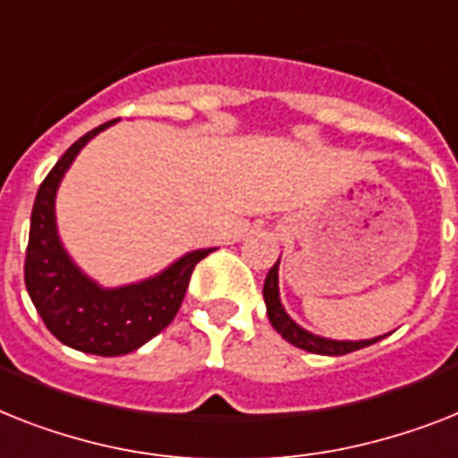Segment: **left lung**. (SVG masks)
I'll list each match as a JSON object with an SVG mask.
<instances>
[{
  "mask_svg": "<svg viewBox=\"0 0 458 458\" xmlns=\"http://www.w3.org/2000/svg\"><path fill=\"white\" fill-rule=\"evenodd\" d=\"M277 266L280 261L270 267V273L266 277V284H263V299H266L267 308V319L270 325L277 329L284 341H289L292 345L301 348V351L315 352V355H345V352L360 351V348H367V345L377 344L384 336L378 338H367V341H334V338H322L315 336V334L306 332L303 327H299L287 315L284 306L280 303V289H277Z\"/></svg>",
  "mask_w": 458,
  "mask_h": 458,
  "instance_id": "obj_1",
  "label": "left lung"
}]
</instances>
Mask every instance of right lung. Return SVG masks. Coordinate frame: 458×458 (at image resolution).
Listing matches in <instances>:
<instances>
[{
    "label": "right lung",
    "instance_id": "add662e5",
    "mask_svg": "<svg viewBox=\"0 0 458 458\" xmlns=\"http://www.w3.org/2000/svg\"><path fill=\"white\" fill-rule=\"evenodd\" d=\"M114 122L96 126L74 140L48 171L37 191L25 251V287L48 332L74 351L103 358L136 351L169 327L183 303L192 270L214 251L197 249L150 280L117 289H103L74 266L58 240L55 191L77 152Z\"/></svg>",
    "mask_w": 458,
    "mask_h": 458
}]
</instances>
